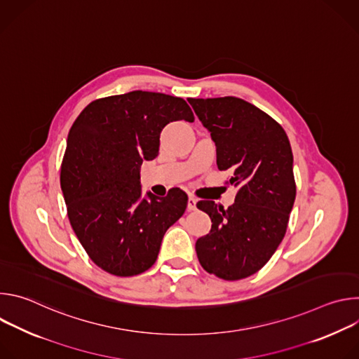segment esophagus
Instances as JSON below:
<instances>
[{
	"instance_id": "34e87169",
	"label": "esophagus",
	"mask_w": 359,
	"mask_h": 359,
	"mask_svg": "<svg viewBox=\"0 0 359 359\" xmlns=\"http://www.w3.org/2000/svg\"><path fill=\"white\" fill-rule=\"evenodd\" d=\"M196 203H197V198L194 196H189V200H187V209L191 212V210H196Z\"/></svg>"
}]
</instances>
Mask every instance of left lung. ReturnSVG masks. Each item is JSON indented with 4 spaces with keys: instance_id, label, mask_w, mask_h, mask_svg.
<instances>
[{
    "instance_id": "1",
    "label": "left lung",
    "mask_w": 359,
    "mask_h": 359,
    "mask_svg": "<svg viewBox=\"0 0 359 359\" xmlns=\"http://www.w3.org/2000/svg\"><path fill=\"white\" fill-rule=\"evenodd\" d=\"M217 149L219 170L238 189L230 208L200 200L212 219L209 234L196 241L201 267L226 281L262 270L285 236L295 200L292 151L287 133L270 115L234 96L189 97Z\"/></svg>"
}]
</instances>
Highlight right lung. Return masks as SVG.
Returning <instances> with one entry per match:
<instances>
[{
    "label": "right lung",
    "mask_w": 359,
    "mask_h": 359,
    "mask_svg": "<svg viewBox=\"0 0 359 359\" xmlns=\"http://www.w3.org/2000/svg\"><path fill=\"white\" fill-rule=\"evenodd\" d=\"M193 122L186 100L133 90L96 99L75 119L61 165V189L71 226L89 259L118 277L155 264L166 230L187 206V194L142 198L139 169L159 155L162 129Z\"/></svg>",
    "instance_id": "add662e5"
}]
</instances>
